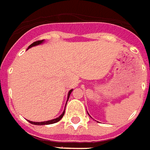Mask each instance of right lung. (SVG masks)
Segmentation results:
<instances>
[{
    "instance_id": "add662e5",
    "label": "right lung",
    "mask_w": 150,
    "mask_h": 150,
    "mask_svg": "<svg viewBox=\"0 0 150 150\" xmlns=\"http://www.w3.org/2000/svg\"><path fill=\"white\" fill-rule=\"evenodd\" d=\"M43 41H44V40L43 39V40H38V41H36V42H34L32 44H30V45L28 47V49H29V48H30V47H34V46H36V45L41 44L42 43H43ZM72 91H73V90H70L69 92V94H68V99H67V102H68L69 98V95H70V94H71V92H72ZM64 111L63 113L60 115L59 117L56 118V119H54V120H48V121H44V122H32V121H30V120H28V121H29L30 124H35V125H46V124H55V123H57L58 121H60V120L62 119V117L64 116Z\"/></svg>"
}]
</instances>
